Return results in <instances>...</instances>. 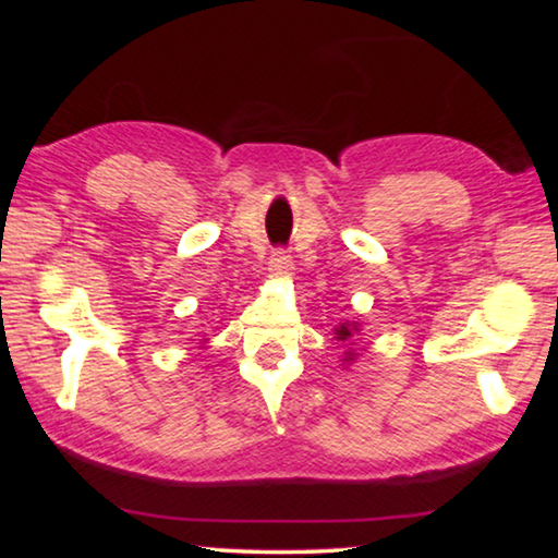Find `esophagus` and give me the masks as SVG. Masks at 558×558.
<instances>
[{
	"label": "esophagus",
	"instance_id": "34e87169",
	"mask_svg": "<svg viewBox=\"0 0 558 558\" xmlns=\"http://www.w3.org/2000/svg\"><path fill=\"white\" fill-rule=\"evenodd\" d=\"M270 276L272 278H290L292 276V260L286 251H276L270 258Z\"/></svg>",
	"mask_w": 558,
	"mask_h": 558
}]
</instances>
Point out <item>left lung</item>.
Here are the masks:
<instances>
[{
	"instance_id": "8db88e82",
	"label": "left lung",
	"mask_w": 558,
	"mask_h": 558,
	"mask_svg": "<svg viewBox=\"0 0 558 558\" xmlns=\"http://www.w3.org/2000/svg\"><path fill=\"white\" fill-rule=\"evenodd\" d=\"M335 342L344 344V356H342V364H352L356 359V335L362 332V323H354V319H342L335 329Z\"/></svg>"
}]
</instances>
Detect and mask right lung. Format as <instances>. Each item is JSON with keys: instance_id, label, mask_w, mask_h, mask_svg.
I'll use <instances>...</instances> for the list:
<instances>
[{"instance_id": "right-lung-1", "label": "right lung", "mask_w": 558, "mask_h": 558, "mask_svg": "<svg viewBox=\"0 0 558 558\" xmlns=\"http://www.w3.org/2000/svg\"><path fill=\"white\" fill-rule=\"evenodd\" d=\"M204 344H206V339H202V347H204Z\"/></svg>"}]
</instances>
